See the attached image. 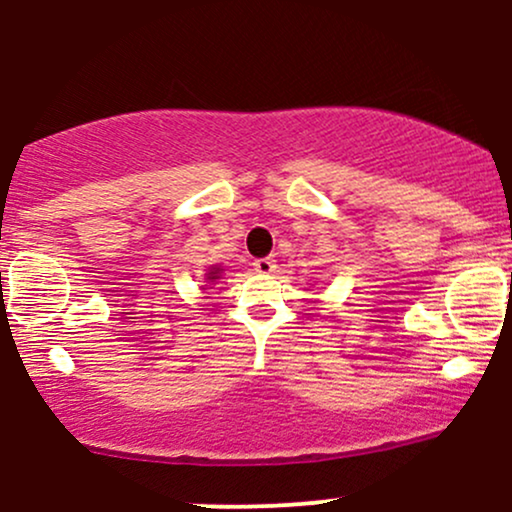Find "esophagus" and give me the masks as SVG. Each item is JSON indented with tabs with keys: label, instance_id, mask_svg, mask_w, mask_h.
<instances>
[{
	"label": "esophagus",
	"instance_id": "34e87169",
	"mask_svg": "<svg viewBox=\"0 0 512 512\" xmlns=\"http://www.w3.org/2000/svg\"><path fill=\"white\" fill-rule=\"evenodd\" d=\"M252 267H255L257 274H272L276 269V262L272 260V257H260V260L252 262Z\"/></svg>",
	"mask_w": 512,
	"mask_h": 512
}]
</instances>
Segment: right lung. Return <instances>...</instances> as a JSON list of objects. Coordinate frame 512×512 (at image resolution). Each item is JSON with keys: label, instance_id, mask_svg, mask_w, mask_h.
<instances>
[{"label": "right lung", "instance_id": "right-lung-1", "mask_svg": "<svg viewBox=\"0 0 512 512\" xmlns=\"http://www.w3.org/2000/svg\"><path fill=\"white\" fill-rule=\"evenodd\" d=\"M219 274H221V267H211V269H209V274H207V279H209V281L219 279Z\"/></svg>", "mask_w": 512, "mask_h": 512}]
</instances>
